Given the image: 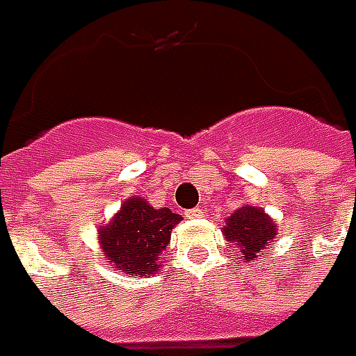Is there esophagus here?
I'll use <instances>...</instances> for the list:
<instances>
[{"mask_svg": "<svg viewBox=\"0 0 356 356\" xmlns=\"http://www.w3.org/2000/svg\"><path fill=\"white\" fill-rule=\"evenodd\" d=\"M204 208L202 206H198V208H192V210H188L186 212V218H204Z\"/></svg>", "mask_w": 356, "mask_h": 356, "instance_id": "obj_1", "label": "esophagus"}]
</instances>
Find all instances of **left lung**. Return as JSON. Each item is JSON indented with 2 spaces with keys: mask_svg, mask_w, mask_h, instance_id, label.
I'll return each instance as SVG.
<instances>
[{
  "mask_svg": "<svg viewBox=\"0 0 356 356\" xmlns=\"http://www.w3.org/2000/svg\"><path fill=\"white\" fill-rule=\"evenodd\" d=\"M277 224L269 218L266 210L243 204L229 218H226V226L222 234L229 245L238 248L239 264H252L253 259H261V255L271 241L277 238Z\"/></svg>",
  "mask_w": 356,
  "mask_h": 356,
  "instance_id": "left-lung-1",
  "label": "left lung"
}]
</instances>
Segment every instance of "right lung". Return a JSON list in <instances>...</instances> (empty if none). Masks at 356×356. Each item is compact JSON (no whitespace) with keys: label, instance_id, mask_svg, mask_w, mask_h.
<instances>
[{"label":"right lung","instance_id":"obj_1","mask_svg":"<svg viewBox=\"0 0 356 356\" xmlns=\"http://www.w3.org/2000/svg\"><path fill=\"white\" fill-rule=\"evenodd\" d=\"M180 220L182 216L170 208H154L140 196L127 198L111 222L97 229L106 264L130 277L154 275Z\"/></svg>","mask_w":356,"mask_h":356}]
</instances>
